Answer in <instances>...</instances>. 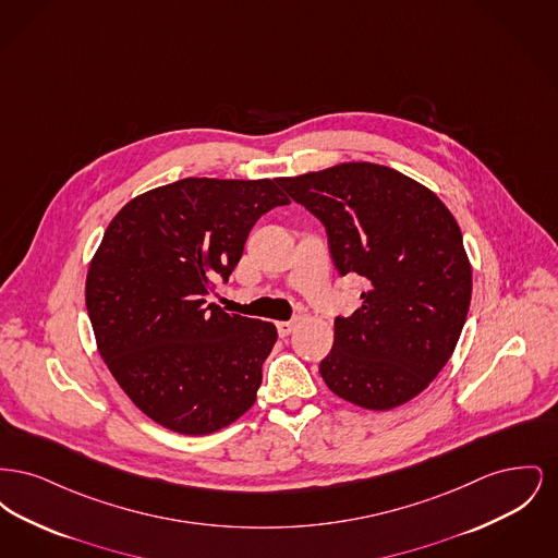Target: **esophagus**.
Masks as SVG:
<instances>
[{
	"mask_svg": "<svg viewBox=\"0 0 558 558\" xmlns=\"http://www.w3.org/2000/svg\"><path fill=\"white\" fill-rule=\"evenodd\" d=\"M276 328H278V335H280V337H289L292 330H294V319H289V322H278V324H276Z\"/></svg>",
	"mask_w": 558,
	"mask_h": 558,
	"instance_id": "1",
	"label": "esophagus"
}]
</instances>
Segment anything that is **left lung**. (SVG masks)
Here are the masks:
<instances>
[{"label": "left lung", "instance_id": "obj_1", "mask_svg": "<svg viewBox=\"0 0 558 558\" xmlns=\"http://www.w3.org/2000/svg\"><path fill=\"white\" fill-rule=\"evenodd\" d=\"M276 182L322 221L337 271L368 284L362 307L335 319L324 383L366 410L416 398L448 364L471 305L473 271L453 215L428 187L374 162Z\"/></svg>", "mask_w": 558, "mask_h": 558}]
</instances>
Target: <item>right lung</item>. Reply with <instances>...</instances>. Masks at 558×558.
I'll list each match as a JSON object with an SVG mask.
<instances>
[{
    "instance_id": "right-lung-1",
    "label": "right lung",
    "mask_w": 558,
    "mask_h": 558,
    "mask_svg": "<svg viewBox=\"0 0 558 558\" xmlns=\"http://www.w3.org/2000/svg\"><path fill=\"white\" fill-rule=\"evenodd\" d=\"M289 203L276 180L186 178L135 196L108 223L87 314L108 371L160 426L209 435L255 403L276 326L226 314L207 294L239 266L255 221Z\"/></svg>"
}]
</instances>
